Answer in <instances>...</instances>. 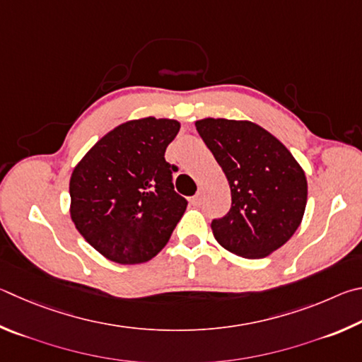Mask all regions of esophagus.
I'll use <instances>...</instances> for the list:
<instances>
[{
  "instance_id": "esophagus-1",
  "label": "esophagus",
  "mask_w": 362,
  "mask_h": 362,
  "mask_svg": "<svg viewBox=\"0 0 362 362\" xmlns=\"http://www.w3.org/2000/svg\"><path fill=\"white\" fill-rule=\"evenodd\" d=\"M191 204H192L194 206H199V205L202 204V194H200V192L194 195V197L191 199Z\"/></svg>"
}]
</instances>
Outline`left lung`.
Wrapping results in <instances>:
<instances>
[{
  "label": "left lung",
  "mask_w": 362,
  "mask_h": 362,
  "mask_svg": "<svg viewBox=\"0 0 362 362\" xmlns=\"http://www.w3.org/2000/svg\"><path fill=\"white\" fill-rule=\"evenodd\" d=\"M195 127L232 194L230 210L211 221L214 238L237 256H269L300 226L305 173L274 135L248 120L204 119Z\"/></svg>",
  "instance_id": "1"
}]
</instances>
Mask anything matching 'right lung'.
Here are the masks:
<instances>
[{
	"mask_svg": "<svg viewBox=\"0 0 362 362\" xmlns=\"http://www.w3.org/2000/svg\"><path fill=\"white\" fill-rule=\"evenodd\" d=\"M180 132L171 119L116 127L87 152L69 181L76 229L105 257L141 264L168 243L187 200L175 192L176 165L165 160Z\"/></svg>",
	"mask_w": 362,
	"mask_h": 362,
	"instance_id": "right-lung-1",
	"label": "right lung"
}]
</instances>
